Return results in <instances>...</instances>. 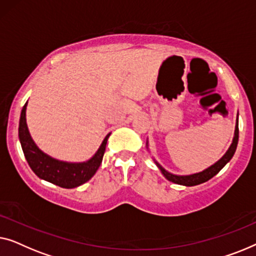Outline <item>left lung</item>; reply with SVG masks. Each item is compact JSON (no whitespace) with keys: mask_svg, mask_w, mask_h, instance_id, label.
Wrapping results in <instances>:
<instances>
[{"mask_svg":"<svg viewBox=\"0 0 256 256\" xmlns=\"http://www.w3.org/2000/svg\"><path fill=\"white\" fill-rule=\"evenodd\" d=\"M238 116H239V114H238ZM238 140H239V124H238V117H236L234 136H233L231 146L228 147V150H226V153L217 161V162L210 166L208 168L204 169L203 172H196V174H192V175H175V174H172V172L166 170V169L159 162H158L156 160H154V162H156L158 168L160 169V172H162V175L168 180V181L176 183V184L186 186H197V184H200V183L208 181V180L214 178V175H217L218 172H220L222 168H224V166L232 159L233 156H234L236 146H238ZM146 145L148 146V142H146Z\"/></svg>","mask_w":256,"mask_h":256,"instance_id":"left-lung-1","label":"left lung"}]
</instances>
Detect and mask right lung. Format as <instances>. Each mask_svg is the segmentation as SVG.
<instances>
[{
	"label": "right lung",
	"instance_id": "1",
	"mask_svg": "<svg viewBox=\"0 0 256 256\" xmlns=\"http://www.w3.org/2000/svg\"><path fill=\"white\" fill-rule=\"evenodd\" d=\"M26 106L28 102L24 104L20 112L18 136L25 159L34 174L39 178L66 189L76 188L89 181L95 175L102 162L110 133L106 134L100 148L88 161L66 162V161L56 160L39 150V147L32 140L26 124Z\"/></svg>",
	"mask_w": 256,
	"mask_h": 256
}]
</instances>
